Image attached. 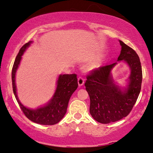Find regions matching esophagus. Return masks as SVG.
<instances>
[{"instance_id": "obj_1", "label": "esophagus", "mask_w": 153, "mask_h": 153, "mask_svg": "<svg viewBox=\"0 0 153 153\" xmlns=\"http://www.w3.org/2000/svg\"><path fill=\"white\" fill-rule=\"evenodd\" d=\"M84 78H83V77H81V76H79V78H78V84H79V86H83V85H84Z\"/></svg>"}]
</instances>
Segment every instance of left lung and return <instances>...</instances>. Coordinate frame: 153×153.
Segmentation results:
<instances>
[{
	"label": "left lung",
	"instance_id": "8db88e82",
	"mask_svg": "<svg viewBox=\"0 0 153 153\" xmlns=\"http://www.w3.org/2000/svg\"><path fill=\"white\" fill-rule=\"evenodd\" d=\"M122 50L118 61L124 60L130 67L127 89L122 91L113 83L110 72L116 63L91 70L86 76V90L90 97V113L97 122L109 124L129 114L139 96L142 83V67L134 49L120 41Z\"/></svg>",
	"mask_w": 153,
	"mask_h": 153
}]
</instances>
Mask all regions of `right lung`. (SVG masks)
Listing matches in <instances>:
<instances>
[{"mask_svg":"<svg viewBox=\"0 0 153 153\" xmlns=\"http://www.w3.org/2000/svg\"><path fill=\"white\" fill-rule=\"evenodd\" d=\"M31 41L25 43L16 57L12 69V82L13 93L24 114L31 122L43 125H53L58 123L65 116L70 97L78 87L76 74L59 75L54 96L48 104L36 110H30L21 104L17 96L15 86V72L17 71L22 55Z\"/></svg>","mask_w":153,"mask_h":153,"instance_id":"right-lung-1","label":"right lung"}]
</instances>
